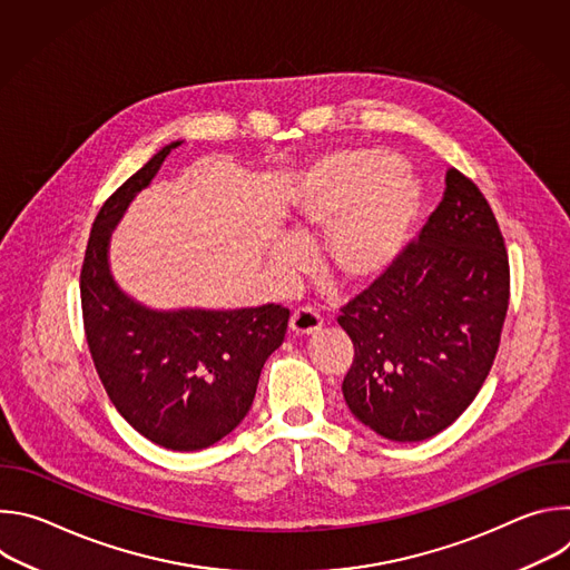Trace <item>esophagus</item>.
Returning <instances> with one entry per match:
<instances>
[{
  "instance_id": "esophagus-1",
  "label": "esophagus",
  "mask_w": 570,
  "mask_h": 570,
  "mask_svg": "<svg viewBox=\"0 0 570 570\" xmlns=\"http://www.w3.org/2000/svg\"><path fill=\"white\" fill-rule=\"evenodd\" d=\"M288 327H291V332L295 336H306V334H313V332H317L322 327V317H320V313L315 308L299 306V308L293 311Z\"/></svg>"
}]
</instances>
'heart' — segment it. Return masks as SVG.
Instances as JSON below:
<instances>
[{
	"label": "heart",
	"instance_id": "obj_1",
	"mask_svg": "<svg viewBox=\"0 0 570 570\" xmlns=\"http://www.w3.org/2000/svg\"><path fill=\"white\" fill-rule=\"evenodd\" d=\"M396 169L383 150H358L324 165L302 200L293 238L271 248L275 271L291 275L304 266L299 243L317 229L322 275L338 286H365L390 271L417 220L422 194L417 183Z\"/></svg>",
	"mask_w": 570,
	"mask_h": 570
}]
</instances>
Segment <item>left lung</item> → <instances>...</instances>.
<instances>
[{
    "label": "left lung",
    "mask_w": 570,
    "mask_h": 570,
    "mask_svg": "<svg viewBox=\"0 0 570 570\" xmlns=\"http://www.w3.org/2000/svg\"><path fill=\"white\" fill-rule=\"evenodd\" d=\"M510 264L497 216L458 169L420 238L341 308L354 343L343 394L358 422L392 442H422L475 399L499 352Z\"/></svg>",
    "instance_id": "8db88e82"
}]
</instances>
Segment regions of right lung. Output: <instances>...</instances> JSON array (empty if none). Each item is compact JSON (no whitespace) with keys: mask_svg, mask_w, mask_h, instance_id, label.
I'll return each instance as SVG.
<instances>
[{"mask_svg":"<svg viewBox=\"0 0 570 570\" xmlns=\"http://www.w3.org/2000/svg\"><path fill=\"white\" fill-rule=\"evenodd\" d=\"M183 141L155 153L101 207L80 268V306L99 379L119 415L171 451L216 444L248 415L262 367L282 345L291 311H155L112 279L108 246L130 200Z\"/></svg>","mask_w":570,"mask_h":570,"instance_id":"add662e5","label":"right lung"}]
</instances>
